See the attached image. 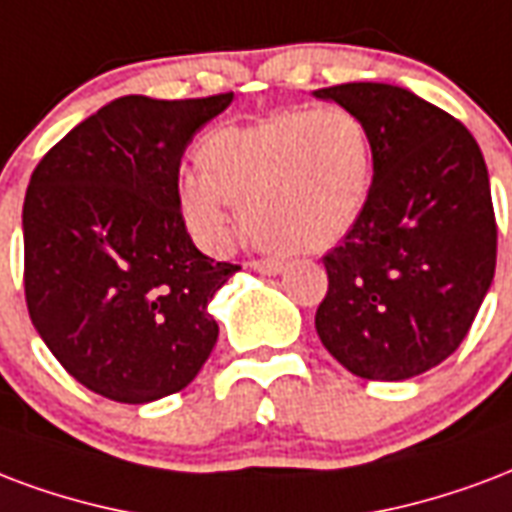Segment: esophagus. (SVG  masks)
I'll use <instances>...</instances> for the list:
<instances>
[{
  "label": "esophagus",
  "instance_id": "1",
  "mask_svg": "<svg viewBox=\"0 0 512 512\" xmlns=\"http://www.w3.org/2000/svg\"><path fill=\"white\" fill-rule=\"evenodd\" d=\"M249 268L263 276H276L282 274V268L285 266H282V263H274V260H255V263H249Z\"/></svg>",
  "mask_w": 512,
  "mask_h": 512
}]
</instances>
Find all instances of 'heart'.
I'll return each mask as SVG.
<instances>
[{"instance_id":"obj_1","label":"heart","mask_w":512,"mask_h":512,"mask_svg":"<svg viewBox=\"0 0 512 512\" xmlns=\"http://www.w3.org/2000/svg\"><path fill=\"white\" fill-rule=\"evenodd\" d=\"M203 170H181L179 211L211 255L244 227L282 255H317L361 222L374 179L369 130L339 105L271 113L200 143Z\"/></svg>"}]
</instances>
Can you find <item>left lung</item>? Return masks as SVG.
Masks as SVG:
<instances>
[{
  "instance_id": "obj_1",
  "label": "left lung",
  "mask_w": 512,
  "mask_h": 512,
  "mask_svg": "<svg viewBox=\"0 0 512 512\" xmlns=\"http://www.w3.org/2000/svg\"><path fill=\"white\" fill-rule=\"evenodd\" d=\"M366 124L372 195L323 257L317 336L347 372L399 382L464 342L497 266V222L480 146L464 124L391 83L312 92Z\"/></svg>"
}]
</instances>
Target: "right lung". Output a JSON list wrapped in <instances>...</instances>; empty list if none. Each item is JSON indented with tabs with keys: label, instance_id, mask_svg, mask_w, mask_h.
<instances>
[{
	"label": "right lung",
	"instance_id": "add662e5",
	"mask_svg": "<svg viewBox=\"0 0 512 512\" xmlns=\"http://www.w3.org/2000/svg\"><path fill=\"white\" fill-rule=\"evenodd\" d=\"M233 94H127L34 168L24 198L26 306L45 347L89 391L149 404L187 388L219 336L208 304L236 274L192 244L179 165Z\"/></svg>",
	"mask_w": 512,
	"mask_h": 512
}]
</instances>
